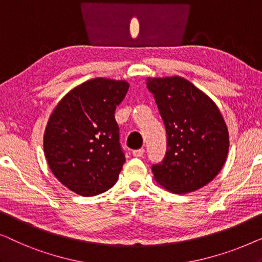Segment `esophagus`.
I'll use <instances>...</instances> for the list:
<instances>
[{"instance_id": "obj_1", "label": "esophagus", "mask_w": 262, "mask_h": 262, "mask_svg": "<svg viewBox=\"0 0 262 262\" xmlns=\"http://www.w3.org/2000/svg\"><path fill=\"white\" fill-rule=\"evenodd\" d=\"M132 154H134L135 157H142L143 155H144V149H137V150H134L132 151Z\"/></svg>"}]
</instances>
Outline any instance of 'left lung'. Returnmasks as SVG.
Returning <instances> with one entry per match:
<instances>
[{
  "label": "left lung",
  "instance_id": "1",
  "mask_svg": "<svg viewBox=\"0 0 262 262\" xmlns=\"http://www.w3.org/2000/svg\"><path fill=\"white\" fill-rule=\"evenodd\" d=\"M167 132L166 156L154 178L173 193H189L212 181L229 150L227 124L212 100L180 76L148 78Z\"/></svg>",
  "mask_w": 262,
  "mask_h": 262
}]
</instances>
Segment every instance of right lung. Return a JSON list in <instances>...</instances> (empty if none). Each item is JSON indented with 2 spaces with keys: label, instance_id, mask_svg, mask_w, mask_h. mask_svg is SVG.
I'll use <instances>...</instances> for the list:
<instances>
[{
  "label": "right lung",
  "instance_id": "obj_1",
  "mask_svg": "<svg viewBox=\"0 0 262 262\" xmlns=\"http://www.w3.org/2000/svg\"><path fill=\"white\" fill-rule=\"evenodd\" d=\"M126 81L93 78L60 100L44 134V152L59 182L83 196L113 187L125 163L114 112Z\"/></svg>",
  "mask_w": 262,
  "mask_h": 262
}]
</instances>
